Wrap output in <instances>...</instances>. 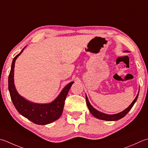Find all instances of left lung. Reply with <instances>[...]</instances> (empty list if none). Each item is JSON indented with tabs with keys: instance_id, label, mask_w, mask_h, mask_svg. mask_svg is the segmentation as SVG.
Here are the masks:
<instances>
[{
	"instance_id": "8db88e82",
	"label": "left lung",
	"mask_w": 148,
	"mask_h": 148,
	"mask_svg": "<svg viewBox=\"0 0 148 148\" xmlns=\"http://www.w3.org/2000/svg\"><path fill=\"white\" fill-rule=\"evenodd\" d=\"M138 93H139V92H138ZM138 93L137 95V96H136L135 99L134 100V101H133L131 105H130L128 107V108L124 110H123V112H121L120 113H118V114H113V115L106 114H104V113H102V112L97 110L96 109H95L94 107L90 105V103L88 99V97L86 95V105H87L89 111L90 112L91 114L93 115L95 117H96L97 119H99L104 120V121H117V120L121 119H122L123 117L125 116V115L127 114H128V112L130 110L132 109L133 106L134 105L135 103L136 102V101H137V99L138 96Z\"/></svg>"
}]
</instances>
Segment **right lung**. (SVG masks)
Here are the masks:
<instances>
[{
  "mask_svg": "<svg viewBox=\"0 0 148 148\" xmlns=\"http://www.w3.org/2000/svg\"><path fill=\"white\" fill-rule=\"evenodd\" d=\"M24 48L13 60L8 77L9 92L14 107L20 114L36 124L45 125L58 119L62 115L66 95L74 82H72L66 85L58 96L50 103L38 104L25 99L19 95L14 84V63L16 58L21 54Z\"/></svg>",
  "mask_w": 148,
  "mask_h": 148,
  "instance_id": "obj_1",
  "label": "right lung"
}]
</instances>
